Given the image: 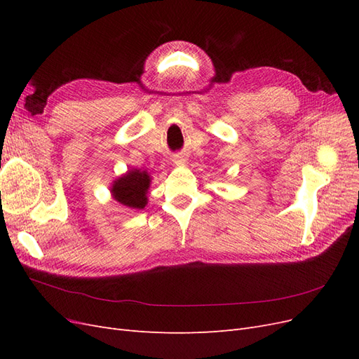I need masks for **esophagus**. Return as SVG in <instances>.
<instances>
[{
	"label": "esophagus",
	"mask_w": 359,
	"mask_h": 359,
	"mask_svg": "<svg viewBox=\"0 0 359 359\" xmlns=\"http://www.w3.org/2000/svg\"><path fill=\"white\" fill-rule=\"evenodd\" d=\"M186 161H187L186 156H182V154H177L175 157H173V163H175V165H184Z\"/></svg>",
	"instance_id": "1"
}]
</instances>
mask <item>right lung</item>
Masks as SVG:
<instances>
[{"instance_id": "1", "label": "right lung", "mask_w": 359, "mask_h": 359, "mask_svg": "<svg viewBox=\"0 0 359 359\" xmlns=\"http://www.w3.org/2000/svg\"><path fill=\"white\" fill-rule=\"evenodd\" d=\"M151 175L142 169H128L121 177L112 181L111 194L114 201L132 210H144L148 203Z\"/></svg>"}]
</instances>
